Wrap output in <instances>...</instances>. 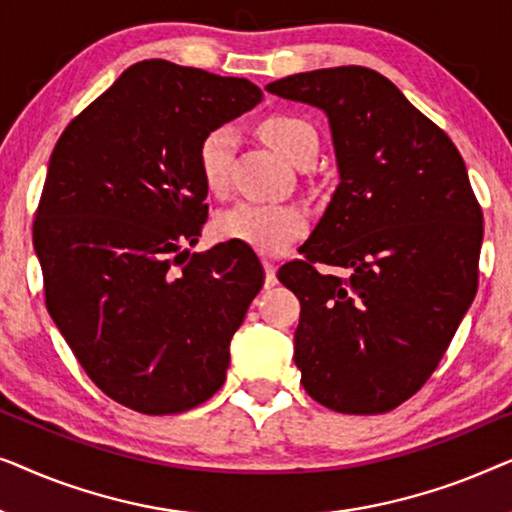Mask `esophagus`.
Returning a JSON list of instances; mask_svg holds the SVG:
<instances>
[{"label": "esophagus", "instance_id": "esophagus-1", "mask_svg": "<svg viewBox=\"0 0 512 512\" xmlns=\"http://www.w3.org/2000/svg\"><path fill=\"white\" fill-rule=\"evenodd\" d=\"M265 265V289H272L277 284V268L272 261H263Z\"/></svg>", "mask_w": 512, "mask_h": 512}]
</instances>
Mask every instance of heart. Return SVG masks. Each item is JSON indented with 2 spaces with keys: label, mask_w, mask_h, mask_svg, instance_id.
<instances>
[{
  "label": "heart",
  "mask_w": 512,
  "mask_h": 512,
  "mask_svg": "<svg viewBox=\"0 0 512 512\" xmlns=\"http://www.w3.org/2000/svg\"><path fill=\"white\" fill-rule=\"evenodd\" d=\"M265 142L289 163L300 165L317 156L319 137L310 121L291 114H270L258 125ZM237 146V135L230 125L207 130L198 142V170L205 186L219 193L228 186L230 163ZM307 230V214L298 205H263L240 202L216 219V233L223 240L242 242L263 254H279Z\"/></svg>",
  "instance_id": "heart-1"
}]
</instances>
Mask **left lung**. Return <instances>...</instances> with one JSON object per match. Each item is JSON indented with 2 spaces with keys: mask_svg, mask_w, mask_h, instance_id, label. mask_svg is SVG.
<instances>
[{
  "mask_svg": "<svg viewBox=\"0 0 512 512\" xmlns=\"http://www.w3.org/2000/svg\"><path fill=\"white\" fill-rule=\"evenodd\" d=\"M265 90L326 111L340 170L303 258L277 272L300 300V382L342 415L389 412L433 375L478 291L482 209L464 158L375 69H317Z\"/></svg>",
  "mask_w": 512,
  "mask_h": 512,
  "instance_id": "obj_1",
  "label": "left lung"
}]
</instances>
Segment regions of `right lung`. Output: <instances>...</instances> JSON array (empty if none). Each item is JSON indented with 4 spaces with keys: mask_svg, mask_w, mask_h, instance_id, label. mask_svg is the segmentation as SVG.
Masks as SVG:
<instances>
[{
    "mask_svg": "<svg viewBox=\"0 0 512 512\" xmlns=\"http://www.w3.org/2000/svg\"><path fill=\"white\" fill-rule=\"evenodd\" d=\"M261 100L247 79L144 60L74 116L34 212L48 314L109 398L179 415L221 389L263 286L242 242L188 254L207 221L198 142Z\"/></svg>",
    "mask_w": 512,
    "mask_h": 512,
    "instance_id": "right-lung-1",
    "label": "right lung"
}]
</instances>
